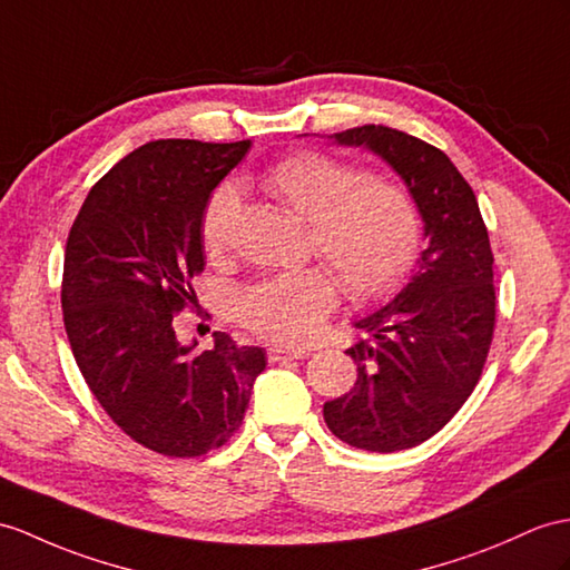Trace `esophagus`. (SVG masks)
Listing matches in <instances>:
<instances>
[{
	"mask_svg": "<svg viewBox=\"0 0 570 570\" xmlns=\"http://www.w3.org/2000/svg\"><path fill=\"white\" fill-rule=\"evenodd\" d=\"M307 357V351H287L281 345H271L268 348V363H281V360H302Z\"/></svg>",
	"mask_w": 570,
	"mask_h": 570,
	"instance_id": "34e87169",
	"label": "esophagus"
}]
</instances>
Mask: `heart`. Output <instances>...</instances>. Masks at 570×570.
<instances>
[{
    "mask_svg": "<svg viewBox=\"0 0 570 570\" xmlns=\"http://www.w3.org/2000/svg\"><path fill=\"white\" fill-rule=\"evenodd\" d=\"M266 186L297 215L309 219V244L333 263L355 299L377 302L396 295L415 273L425 246V222L409 186L372 178L363 166L324 151H295L277 161ZM242 193L222 184L200 217L205 254L227 258L237 239ZM341 281L328 266L263 277L246 287L239 322L258 336L299 345L312 341L338 307Z\"/></svg>",
    "mask_w": 570,
    "mask_h": 570,
    "instance_id": "1",
    "label": "heart"
}]
</instances>
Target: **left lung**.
Instances as JSON below:
<instances>
[{"mask_svg": "<svg viewBox=\"0 0 570 570\" xmlns=\"http://www.w3.org/2000/svg\"><path fill=\"white\" fill-rule=\"evenodd\" d=\"M328 140L367 147L419 200L428 248L401 293L355 322L370 338L348 353L355 386L324 404L338 440L367 452L421 445L450 423L479 384L495 328L493 252L474 190L445 151L386 125Z\"/></svg>", "mask_w": 570, "mask_h": 570, "instance_id": "left-lung-1", "label": "left lung"}]
</instances>
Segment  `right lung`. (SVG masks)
Instances as JSON below:
<instances>
[{
  "label": "right lung",
  "mask_w": 570,
  "mask_h": 570,
  "mask_svg": "<svg viewBox=\"0 0 570 570\" xmlns=\"http://www.w3.org/2000/svg\"><path fill=\"white\" fill-rule=\"evenodd\" d=\"M248 147L147 142L96 180L67 237L62 316L81 377L125 435L164 456L225 445L266 367L225 331L190 353L171 324L205 268V203Z\"/></svg>",
  "instance_id": "right-lung-1"
}]
</instances>
